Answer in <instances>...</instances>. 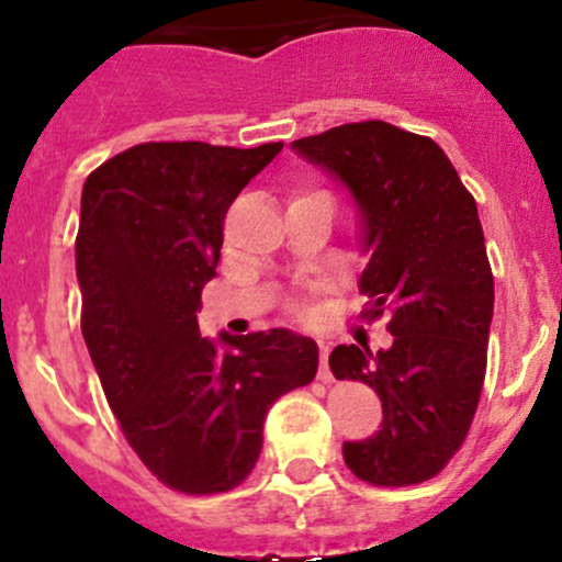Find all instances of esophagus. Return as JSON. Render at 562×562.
I'll list each match as a JSON object with an SVG mask.
<instances>
[{
	"label": "esophagus",
	"instance_id": "esophagus-1",
	"mask_svg": "<svg viewBox=\"0 0 562 562\" xmlns=\"http://www.w3.org/2000/svg\"><path fill=\"white\" fill-rule=\"evenodd\" d=\"M328 355H330V347L325 341H319V379L323 381H330V368H328Z\"/></svg>",
	"mask_w": 562,
	"mask_h": 562
}]
</instances>
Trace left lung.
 Here are the masks:
<instances>
[{
  "mask_svg": "<svg viewBox=\"0 0 562 562\" xmlns=\"http://www.w3.org/2000/svg\"><path fill=\"white\" fill-rule=\"evenodd\" d=\"M306 162L344 183L368 256L362 317L390 314V349L338 344L336 379L379 392L384 422L344 442V461L371 485L424 483L459 451L483 392L493 274L474 196L446 151L390 122H351L293 140Z\"/></svg>",
  "mask_w": 562,
  "mask_h": 562,
  "instance_id": "1",
  "label": "left lung"
}]
</instances>
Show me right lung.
Segmentation results:
<instances>
[{"mask_svg": "<svg viewBox=\"0 0 562 562\" xmlns=\"http://www.w3.org/2000/svg\"><path fill=\"white\" fill-rule=\"evenodd\" d=\"M282 144H138L82 189V336L122 435L172 491L224 493L263 446L274 400L317 373V344L288 328L200 336L224 215Z\"/></svg>", "mask_w": 562, "mask_h": 562, "instance_id": "1", "label": "right lung"}]
</instances>
